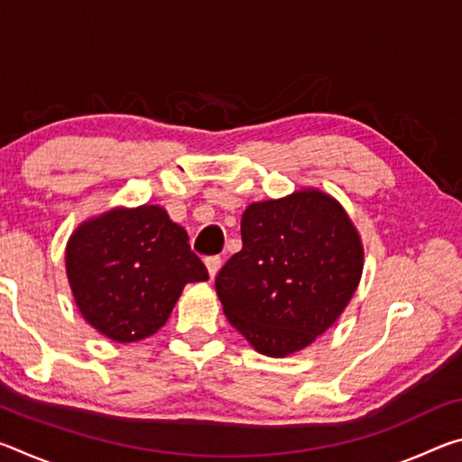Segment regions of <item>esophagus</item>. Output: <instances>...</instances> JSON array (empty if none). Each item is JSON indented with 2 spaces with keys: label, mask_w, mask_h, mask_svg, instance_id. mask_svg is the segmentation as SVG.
Segmentation results:
<instances>
[{
  "label": "esophagus",
  "mask_w": 462,
  "mask_h": 462,
  "mask_svg": "<svg viewBox=\"0 0 462 462\" xmlns=\"http://www.w3.org/2000/svg\"><path fill=\"white\" fill-rule=\"evenodd\" d=\"M206 267H208L209 277L214 279L217 275V271H220V267H222V259H220V256H208Z\"/></svg>",
  "instance_id": "34e87169"
}]
</instances>
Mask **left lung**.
<instances>
[{
	"mask_svg": "<svg viewBox=\"0 0 462 462\" xmlns=\"http://www.w3.org/2000/svg\"><path fill=\"white\" fill-rule=\"evenodd\" d=\"M242 250L216 277L228 322L267 356L306 348L340 318L363 273V245L342 206L318 189L250 203Z\"/></svg>",
	"mask_w": 462,
	"mask_h": 462,
	"instance_id": "obj_1",
	"label": "left lung"
}]
</instances>
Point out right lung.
Segmentation results:
<instances>
[{
    "instance_id": "1",
    "label": "right lung",
    "mask_w": 462,
    "mask_h": 462,
    "mask_svg": "<svg viewBox=\"0 0 462 462\" xmlns=\"http://www.w3.org/2000/svg\"><path fill=\"white\" fill-rule=\"evenodd\" d=\"M65 263L81 316L116 342L152 336L183 287L209 279L187 232L161 206L116 208L83 222Z\"/></svg>"
}]
</instances>
